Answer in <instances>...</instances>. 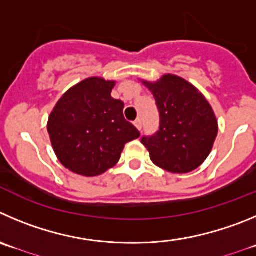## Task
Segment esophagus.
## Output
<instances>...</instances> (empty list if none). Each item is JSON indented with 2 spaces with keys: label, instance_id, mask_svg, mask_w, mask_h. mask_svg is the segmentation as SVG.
I'll list each match as a JSON object with an SVG mask.
<instances>
[{
  "label": "esophagus",
  "instance_id": "obj_1",
  "mask_svg": "<svg viewBox=\"0 0 256 256\" xmlns=\"http://www.w3.org/2000/svg\"><path fill=\"white\" fill-rule=\"evenodd\" d=\"M135 126H136V128H138V130H142V118H138V120L135 121Z\"/></svg>",
  "mask_w": 256,
  "mask_h": 256
}]
</instances>
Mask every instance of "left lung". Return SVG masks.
I'll list each match as a JSON object with an SVG mask.
<instances>
[{
  "mask_svg": "<svg viewBox=\"0 0 256 256\" xmlns=\"http://www.w3.org/2000/svg\"><path fill=\"white\" fill-rule=\"evenodd\" d=\"M159 110V130L142 136L155 166L170 173H190L207 159L218 131L216 116L204 96L173 74L158 82L142 80Z\"/></svg>",
  "mask_w": 256,
  "mask_h": 256,
  "instance_id": "left-lung-1",
  "label": "left lung"
}]
</instances>
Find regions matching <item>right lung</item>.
<instances>
[{"label": "right lung", "mask_w": 256, "mask_h": 256, "mask_svg": "<svg viewBox=\"0 0 256 256\" xmlns=\"http://www.w3.org/2000/svg\"><path fill=\"white\" fill-rule=\"evenodd\" d=\"M114 87V80L87 78L66 90L50 114L52 149L73 173H104L120 160L126 142L140 136L124 117V102L111 97Z\"/></svg>", "instance_id": "obj_1"}]
</instances>
